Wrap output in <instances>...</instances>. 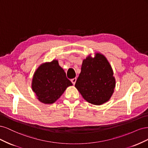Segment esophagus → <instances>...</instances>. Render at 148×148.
Here are the masks:
<instances>
[{
	"mask_svg": "<svg viewBox=\"0 0 148 148\" xmlns=\"http://www.w3.org/2000/svg\"><path fill=\"white\" fill-rule=\"evenodd\" d=\"M71 83H72L73 84H75V83H76V82H77V78H73V79H71Z\"/></svg>",
	"mask_w": 148,
	"mask_h": 148,
	"instance_id": "1",
	"label": "esophagus"
}]
</instances>
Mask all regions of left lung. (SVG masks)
Segmentation results:
<instances>
[{
	"instance_id": "1",
	"label": "left lung",
	"mask_w": 148,
	"mask_h": 148,
	"mask_svg": "<svg viewBox=\"0 0 148 148\" xmlns=\"http://www.w3.org/2000/svg\"><path fill=\"white\" fill-rule=\"evenodd\" d=\"M112 69L104 56L96 53L84 59L75 87L84 99L94 105L108 101L114 91L115 79Z\"/></svg>"
}]
</instances>
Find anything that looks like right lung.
Here are the masks:
<instances>
[{"label": "right lung", "instance_id": "1", "mask_svg": "<svg viewBox=\"0 0 148 148\" xmlns=\"http://www.w3.org/2000/svg\"><path fill=\"white\" fill-rule=\"evenodd\" d=\"M72 83L57 60L40 65L34 73L32 89L40 102L52 104Z\"/></svg>", "mask_w": 148, "mask_h": 148}]
</instances>
